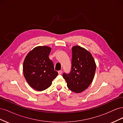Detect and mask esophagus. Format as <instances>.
Here are the masks:
<instances>
[{"mask_svg": "<svg viewBox=\"0 0 123 123\" xmlns=\"http://www.w3.org/2000/svg\"><path fill=\"white\" fill-rule=\"evenodd\" d=\"M62 72V70H59L58 71V74H61Z\"/></svg>", "mask_w": 123, "mask_h": 123, "instance_id": "obj_1", "label": "esophagus"}]
</instances>
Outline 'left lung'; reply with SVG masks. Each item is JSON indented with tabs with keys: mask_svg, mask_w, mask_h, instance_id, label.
Masks as SVG:
<instances>
[{
	"mask_svg": "<svg viewBox=\"0 0 123 123\" xmlns=\"http://www.w3.org/2000/svg\"><path fill=\"white\" fill-rule=\"evenodd\" d=\"M72 67L69 74L62 76L71 91H84L91 84L96 70V64L92 55L85 48L79 46L72 48Z\"/></svg>",
	"mask_w": 123,
	"mask_h": 123,
	"instance_id": "obj_1",
	"label": "left lung"
}]
</instances>
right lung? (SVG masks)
<instances>
[{
	"instance_id": "right-lung-1",
	"label": "right lung",
	"mask_w": 123,
	"mask_h": 123,
	"mask_svg": "<svg viewBox=\"0 0 123 123\" xmlns=\"http://www.w3.org/2000/svg\"><path fill=\"white\" fill-rule=\"evenodd\" d=\"M50 47L38 46L30 51L23 64V72L28 84L37 91L49 88L58 75L49 58Z\"/></svg>"
}]
</instances>
